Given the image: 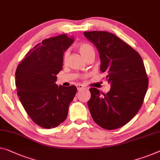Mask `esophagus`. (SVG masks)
<instances>
[{
	"label": "esophagus",
	"mask_w": 160,
	"mask_h": 160,
	"mask_svg": "<svg viewBox=\"0 0 160 160\" xmlns=\"http://www.w3.org/2000/svg\"><path fill=\"white\" fill-rule=\"evenodd\" d=\"M76 86H77L78 91H80V90H82L83 89H85V87H84L82 85H81V84H78Z\"/></svg>",
	"instance_id": "34e87169"
}]
</instances>
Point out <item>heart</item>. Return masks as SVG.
Instances as JSON below:
<instances>
[{
  "instance_id": "obj_1",
  "label": "heart",
  "mask_w": 160,
  "mask_h": 160,
  "mask_svg": "<svg viewBox=\"0 0 160 160\" xmlns=\"http://www.w3.org/2000/svg\"><path fill=\"white\" fill-rule=\"evenodd\" d=\"M78 51L80 52V53L85 59L88 58H90V57H95V49L92 45L90 44H88V43H82V44H80L78 45ZM68 52H65V54H64V61H66L67 58H68Z\"/></svg>"
}]
</instances>
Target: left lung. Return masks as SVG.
I'll use <instances>...</instances> for the list:
<instances>
[{
  "mask_svg": "<svg viewBox=\"0 0 160 160\" xmlns=\"http://www.w3.org/2000/svg\"><path fill=\"white\" fill-rule=\"evenodd\" d=\"M83 34L96 47L101 70L111 83L106 94L90 88L88 108L98 125L116 129L134 117L144 101L149 82L144 62L136 50L115 34L103 31Z\"/></svg>",
  "mask_w": 160,
  "mask_h": 160,
  "instance_id": "obj_1",
  "label": "left lung"
}]
</instances>
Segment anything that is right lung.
<instances>
[{"label":"right lung","mask_w":160,"mask_h":160,"mask_svg":"<svg viewBox=\"0 0 160 160\" xmlns=\"http://www.w3.org/2000/svg\"><path fill=\"white\" fill-rule=\"evenodd\" d=\"M74 42L66 34L49 38L26 54L16 71L15 83L21 104L29 117L44 128L65 120L77 92L75 85L58 86L57 75L62 69L63 54Z\"/></svg>","instance_id":"1"}]
</instances>
